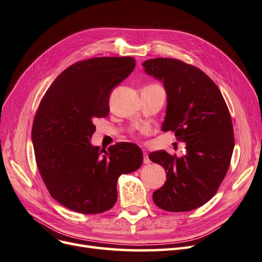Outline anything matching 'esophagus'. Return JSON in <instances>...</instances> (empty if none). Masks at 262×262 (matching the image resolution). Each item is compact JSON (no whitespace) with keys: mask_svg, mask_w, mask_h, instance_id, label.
<instances>
[{"mask_svg":"<svg viewBox=\"0 0 262 262\" xmlns=\"http://www.w3.org/2000/svg\"><path fill=\"white\" fill-rule=\"evenodd\" d=\"M143 154H144V158H143L144 164H149L150 161H149V158H148V156H147V153H146L145 149H143Z\"/></svg>","mask_w":262,"mask_h":262,"instance_id":"obj_1","label":"esophagus"}]
</instances>
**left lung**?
Here are the masks:
<instances>
[{
    "mask_svg": "<svg viewBox=\"0 0 262 262\" xmlns=\"http://www.w3.org/2000/svg\"><path fill=\"white\" fill-rule=\"evenodd\" d=\"M143 67L167 93L162 130L175 132L187 149L181 158L165 150L149 154L167 179L153 200L168 212L200 208L216 193L231 164L235 140L226 102L216 84L196 67L169 58L149 59Z\"/></svg>",
    "mask_w": 262,
    "mask_h": 262,
    "instance_id": "obj_1",
    "label": "left lung"
}]
</instances>
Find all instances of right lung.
<instances>
[{
    "label": "right lung",
    "instance_id": "add662e5",
    "mask_svg": "<svg viewBox=\"0 0 262 262\" xmlns=\"http://www.w3.org/2000/svg\"><path fill=\"white\" fill-rule=\"evenodd\" d=\"M136 68L132 57H100L75 62L46 92L34 119L36 163L53 199L83 214L112 209L117 181L143 163L139 146L120 142L108 150L93 146L95 120L109 114L114 87Z\"/></svg>",
    "mask_w": 262,
    "mask_h": 262
}]
</instances>
